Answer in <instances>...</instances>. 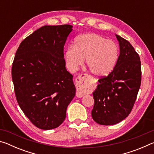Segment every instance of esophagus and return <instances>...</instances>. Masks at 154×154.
Masks as SVG:
<instances>
[{"mask_svg":"<svg viewBox=\"0 0 154 154\" xmlns=\"http://www.w3.org/2000/svg\"><path fill=\"white\" fill-rule=\"evenodd\" d=\"M76 86L77 89L76 96L78 98H81L91 90L92 82L87 75L82 74L77 78Z\"/></svg>","mask_w":154,"mask_h":154,"instance_id":"obj_1","label":"esophagus"}]
</instances>
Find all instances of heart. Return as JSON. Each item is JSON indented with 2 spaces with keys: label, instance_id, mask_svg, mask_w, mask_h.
<instances>
[{
  "label": "heart",
  "instance_id": "obj_1",
  "mask_svg": "<svg viewBox=\"0 0 154 154\" xmlns=\"http://www.w3.org/2000/svg\"><path fill=\"white\" fill-rule=\"evenodd\" d=\"M119 54V47L115 41L100 34L90 32L77 36L73 45H69L65 50L64 58L70 71H76L85 58L93 75L105 77L114 69Z\"/></svg>",
  "mask_w": 154,
  "mask_h": 154
}]
</instances>
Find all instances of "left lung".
<instances>
[{"label":"left lung","instance_id":"8db88e82","mask_svg":"<svg viewBox=\"0 0 154 154\" xmlns=\"http://www.w3.org/2000/svg\"><path fill=\"white\" fill-rule=\"evenodd\" d=\"M119 56L114 69L99 79L93 92L94 105L92 117L100 125H114L128 116L133 107L141 82L139 54L128 41L116 35Z\"/></svg>","mask_w":154,"mask_h":154}]
</instances>
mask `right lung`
<instances>
[{
	"mask_svg": "<svg viewBox=\"0 0 154 154\" xmlns=\"http://www.w3.org/2000/svg\"><path fill=\"white\" fill-rule=\"evenodd\" d=\"M72 28L44 26L23 40L15 53L11 75L17 101L40 129L58 127L75 96L73 77L64 59V45Z\"/></svg>",
	"mask_w": 154,
	"mask_h": 154,
	"instance_id": "add662e5",
	"label": "right lung"
}]
</instances>
